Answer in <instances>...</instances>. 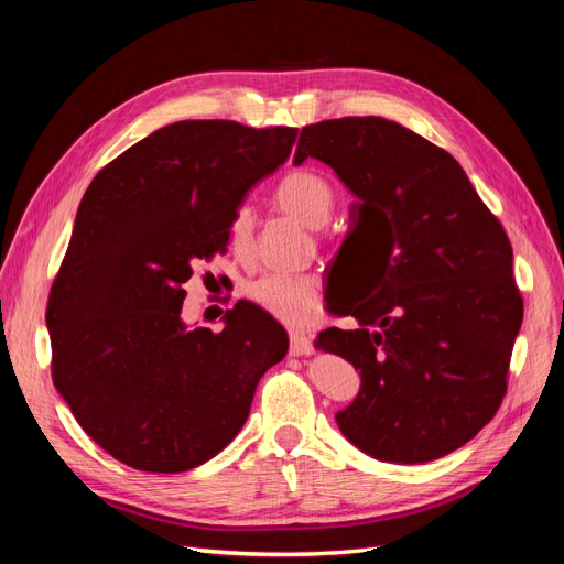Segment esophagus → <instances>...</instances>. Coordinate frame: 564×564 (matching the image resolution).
I'll use <instances>...</instances> for the list:
<instances>
[{
    "label": "esophagus",
    "instance_id": "1",
    "mask_svg": "<svg viewBox=\"0 0 564 564\" xmlns=\"http://www.w3.org/2000/svg\"><path fill=\"white\" fill-rule=\"evenodd\" d=\"M289 352L292 355H313L315 346H313V338L303 332H292L289 334Z\"/></svg>",
    "mask_w": 564,
    "mask_h": 564
}]
</instances>
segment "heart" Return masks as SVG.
Here are the masks:
<instances>
[{
	"mask_svg": "<svg viewBox=\"0 0 564 564\" xmlns=\"http://www.w3.org/2000/svg\"><path fill=\"white\" fill-rule=\"evenodd\" d=\"M275 204L299 218L303 226L319 228L329 220L334 207L332 185L315 172H289L275 187ZM253 216L249 207L237 209L230 220V245L235 251H245L251 242ZM247 296L268 315L278 317L292 327H305L319 313V280L313 275H284L270 272L247 284Z\"/></svg>",
	"mask_w": 564,
	"mask_h": 564,
	"instance_id": "b5f03b06",
	"label": "heart"
}]
</instances>
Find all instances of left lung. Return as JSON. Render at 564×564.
<instances>
[{
    "instance_id": "8db88e82",
    "label": "left lung",
    "mask_w": 564,
    "mask_h": 564,
    "mask_svg": "<svg viewBox=\"0 0 564 564\" xmlns=\"http://www.w3.org/2000/svg\"><path fill=\"white\" fill-rule=\"evenodd\" d=\"M308 158L329 164L357 197L350 237L360 282L336 305L357 329L317 336L319 350L360 369L338 429L388 464L447 456L506 395L522 324L508 235L447 150L390 119L303 127L294 164Z\"/></svg>"
}]
</instances>
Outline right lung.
I'll return each mask as SVG.
<instances>
[{
	"label": "right lung",
	"mask_w": 564,
	"mask_h": 564,
	"mask_svg": "<svg viewBox=\"0 0 564 564\" xmlns=\"http://www.w3.org/2000/svg\"><path fill=\"white\" fill-rule=\"evenodd\" d=\"M299 129L185 119L100 169L48 294L51 377L98 447L145 473L202 466L240 433L256 386L286 355L253 303L224 332L187 329L183 282L228 247L249 187L286 162Z\"/></svg>",
	"instance_id": "1"
}]
</instances>
